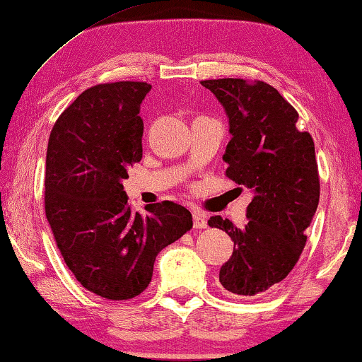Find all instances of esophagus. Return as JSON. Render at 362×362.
<instances>
[{
	"label": "esophagus",
	"instance_id": "1",
	"mask_svg": "<svg viewBox=\"0 0 362 362\" xmlns=\"http://www.w3.org/2000/svg\"><path fill=\"white\" fill-rule=\"evenodd\" d=\"M192 224H194V229H206L207 227L206 216L201 214L199 211H194L192 212Z\"/></svg>",
	"mask_w": 362,
	"mask_h": 362
}]
</instances>
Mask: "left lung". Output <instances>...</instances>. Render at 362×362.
<instances>
[{"label":"left lung","mask_w":362,"mask_h":362,"mask_svg":"<svg viewBox=\"0 0 362 362\" xmlns=\"http://www.w3.org/2000/svg\"><path fill=\"white\" fill-rule=\"evenodd\" d=\"M229 117L226 176L254 192L245 227L212 216L207 224L234 240L221 267L227 293L255 296L275 288L298 262L320 201L315 143L296 127L298 112L269 83L244 78L202 81Z\"/></svg>","instance_id":"1"}]
</instances>
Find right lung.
Listing matches in <instances>:
<instances>
[{
	"mask_svg": "<svg viewBox=\"0 0 362 362\" xmlns=\"http://www.w3.org/2000/svg\"><path fill=\"white\" fill-rule=\"evenodd\" d=\"M151 86L98 83L54 123L46 156L44 207L69 270L107 300H130L150 285L155 259L192 227L191 212L163 201L133 212L122 181L141 160L138 115Z\"/></svg>",
	"mask_w": 362,
	"mask_h": 362,
	"instance_id": "1",
	"label": "right lung"
}]
</instances>
